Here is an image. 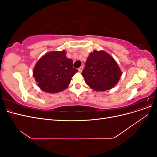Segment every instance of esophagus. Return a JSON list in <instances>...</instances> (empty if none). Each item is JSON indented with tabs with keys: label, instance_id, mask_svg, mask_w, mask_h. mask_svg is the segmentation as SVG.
<instances>
[{
	"label": "esophagus",
	"instance_id": "obj_1",
	"mask_svg": "<svg viewBox=\"0 0 157 157\" xmlns=\"http://www.w3.org/2000/svg\"><path fill=\"white\" fill-rule=\"evenodd\" d=\"M82 69H83V66H81V67H80V68H78V72H80V73H81L82 71Z\"/></svg>",
	"mask_w": 157,
	"mask_h": 157
}]
</instances>
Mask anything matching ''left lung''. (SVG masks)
I'll return each instance as SVG.
<instances>
[{"mask_svg": "<svg viewBox=\"0 0 157 157\" xmlns=\"http://www.w3.org/2000/svg\"><path fill=\"white\" fill-rule=\"evenodd\" d=\"M122 74L115 59L103 50H94L89 54L82 73L86 84L98 92L106 91L115 86Z\"/></svg>", "mask_w": 157, "mask_h": 157, "instance_id": "8db88e82", "label": "left lung"}]
</instances>
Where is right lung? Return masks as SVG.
<instances>
[{"label": "right lung", "mask_w": 157, "mask_h": 157, "mask_svg": "<svg viewBox=\"0 0 157 157\" xmlns=\"http://www.w3.org/2000/svg\"><path fill=\"white\" fill-rule=\"evenodd\" d=\"M67 52L52 51L38 60L33 71L38 86L47 93L63 91L69 85L71 78L78 72L73 67V60L66 57Z\"/></svg>", "instance_id": "1"}]
</instances>
